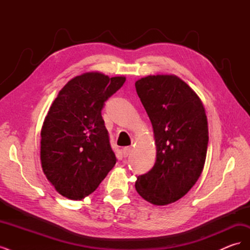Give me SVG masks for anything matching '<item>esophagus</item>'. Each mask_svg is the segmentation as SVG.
<instances>
[{
    "label": "esophagus",
    "instance_id": "esophagus-1",
    "mask_svg": "<svg viewBox=\"0 0 250 250\" xmlns=\"http://www.w3.org/2000/svg\"><path fill=\"white\" fill-rule=\"evenodd\" d=\"M131 151H132L131 147H125V148H123V155H124V157H127L128 155H129L131 153Z\"/></svg>",
    "mask_w": 250,
    "mask_h": 250
}]
</instances>
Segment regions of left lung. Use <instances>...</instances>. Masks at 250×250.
<instances>
[{"label":"left lung","instance_id":"8db88e82","mask_svg":"<svg viewBox=\"0 0 250 250\" xmlns=\"http://www.w3.org/2000/svg\"><path fill=\"white\" fill-rule=\"evenodd\" d=\"M152 123L156 161L135 181L142 198L166 206L180 199L201 175L208 128L200 98L175 75H150L135 82Z\"/></svg>","mask_w":250,"mask_h":250}]
</instances>
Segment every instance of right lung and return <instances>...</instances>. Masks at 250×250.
I'll use <instances>...</instances> for the list:
<instances>
[{
	"label": "right lung",
	"mask_w": 250,
	"mask_h": 250,
	"mask_svg": "<svg viewBox=\"0 0 250 250\" xmlns=\"http://www.w3.org/2000/svg\"><path fill=\"white\" fill-rule=\"evenodd\" d=\"M125 80L81 74L52 103L41 131V161L44 175L64 197L81 200L92 194L116 165L101 111Z\"/></svg>",
	"instance_id": "obj_1"
}]
</instances>
